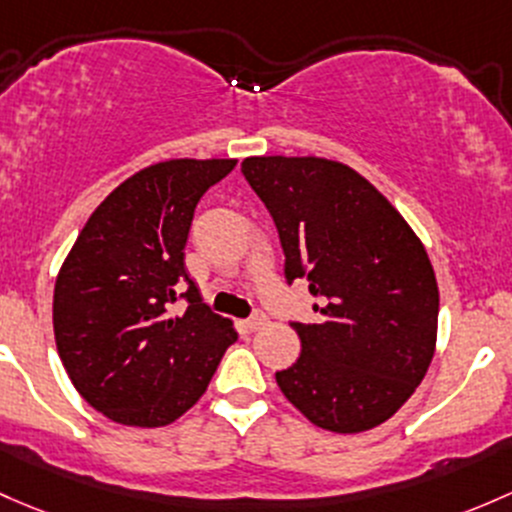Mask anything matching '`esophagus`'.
Wrapping results in <instances>:
<instances>
[{
	"label": "esophagus",
	"instance_id": "34e87169",
	"mask_svg": "<svg viewBox=\"0 0 512 512\" xmlns=\"http://www.w3.org/2000/svg\"><path fill=\"white\" fill-rule=\"evenodd\" d=\"M267 324V316L265 311H255V314L250 316V319H245V328L247 331H260L262 326Z\"/></svg>",
	"mask_w": 512,
	"mask_h": 512
}]
</instances>
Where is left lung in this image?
Masks as SVG:
<instances>
[{"label":"left lung","instance_id":"obj_1","mask_svg":"<svg viewBox=\"0 0 512 512\" xmlns=\"http://www.w3.org/2000/svg\"><path fill=\"white\" fill-rule=\"evenodd\" d=\"M242 176L277 225L284 279H306L319 324L292 321L301 355L279 390L316 427L373 429L422 383L437 346L439 289L427 250L351 166L250 157Z\"/></svg>","mask_w":512,"mask_h":512}]
</instances>
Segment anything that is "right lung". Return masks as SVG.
Returning a JSON list of instances; mask_svg holds the SVG:
<instances>
[{
	"label": "right lung",
	"instance_id": "obj_1",
	"mask_svg": "<svg viewBox=\"0 0 512 512\" xmlns=\"http://www.w3.org/2000/svg\"><path fill=\"white\" fill-rule=\"evenodd\" d=\"M235 164L171 159L137 171L95 208L58 272V355L83 400L112 422L179 419L238 341L233 321L203 304L184 267L193 211ZM179 298L184 315L170 311Z\"/></svg>",
	"mask_w": 512,
	"mask_h": 512
}]
</instances>
